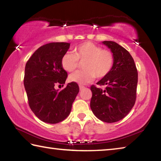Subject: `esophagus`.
<instances>
[{
    "label": "esophagus",
    "mask_w": 161,
    "mask_h": 161,
    "mask_svg": "<svg viewBox=\"0 0 161 161\" xmlns=\"http://www.w3.org/2000/svg\"><path fill=\"white\" fill-rule=\"evenodd\" d=\"M84 88H85V86H83V85H81V84H80V90H82V89H84Z\"/></svg>",
    "instance_id": "esophagus-1"
}]
</instances>
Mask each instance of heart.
<instances>
[{"instance_id": "obj_1", "label": "heart", "mask_w": 161, "mask_h": 161, "mask_svg": "<svg viewBox=\"0 0 161 161\" xmlns=\"http://www.w3.org/2000/svg\"><path fill=\"white\" fill-rule=\"evenodd\" d=\"M82 62V70L77 71L69 77L72 82L85 84L96 77L102 79L109 74L114 64V55L108 50L91 42H84L76 47L72 53H65L61 59V66L67 72L75 71Z\"/></svg>"}]
</instances>
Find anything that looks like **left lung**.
I'll use <instances>...</instances> for the list:
<instances>
[{"label": "left lung", "mask_w": 161, "mask_h": 161, "mask_svg": "<svg viewBox=\"0 0 161 161\" xmlns=\"http://www.w3.org/2000/svg\"><path fill=\"white\" fill-rule=\"evenodd\" d=\"M114 55L112 69L97 83L105 89L92 85L90 107L101 121L114 123L124 119L135 104L138 72L134 60L126 49L113 41H103Z\"/></svg>", "instance_id": "1"}]
</instances>
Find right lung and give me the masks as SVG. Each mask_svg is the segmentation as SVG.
<instances>
[{"label":"right lung","mask_w":161,"mask_h":161,"mask_svg":"<svg viewBox=\"0 0 161 161\" xmlns=\"http://www.w3.org/2000/svg\"><path fill=\"white\" fill-rule=\"evenodd\" d=\"M70 43L51 42L41 46L25 65L24 86L30 108L38 119L58 124L69 115L72 103L80 92L77 83H68L58 92L56 84L64 86L67 73L61 66L62 57Z\"/></svg>","instance_id":"obj_1"}]
</instances>
